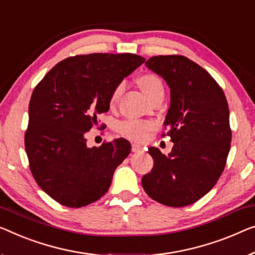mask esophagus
I'll return each instance as SVG.
<instances>
[{
    "instance_id": "esophagus-1",
    "label": "esophagus",
    "mask_w": 255,
    "mask_h": 255,
    "mask_svg": "<svg viewBox=\"0 0 255 255\" xmlns=\"http://www.w3.org/2000/svg\"><path fill=\"white\" fill-rule=\"evenodd\" d=\"M143 150V147L140 146V145H138V144H136V143H132L131 144V151L132 152H139V151H142Z\"/></svg>"
}]
</instances>
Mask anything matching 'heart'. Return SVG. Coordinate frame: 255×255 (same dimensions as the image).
Here are the masks:
<instances>
[{"mask_svg": "<svg viewBox=\"0 0 255 255\" xmlns=\"http://www.w3.org/2000/svg\"><path fill=\"white\" fill-rule=\"evenodd\" d=\"M140 90L143 91L144 95L149 98L150 101H153L155 97L164 96L165 95V87L162 83L161 79L158 75L152 73L142 74L136 80ZM123 86H118L117 88L112 91L111 97H110V104L111 106L115 105L118 100H119L121 93H123ZM152 127L150 123L146 121H138V120H125L119 125L118 130L123 136L130 139L140 140L146 136V132Z\"/></svg>", "mask_w": 255, "mask_h": 255, "instance_id": "heart-1", "label": "heart"}]
</instances>
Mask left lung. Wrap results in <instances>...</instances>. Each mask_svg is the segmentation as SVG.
<instances>
[{
  "label": "left lung",
  "instance_id": "8db88e82",
  "mask_svg": "<svg viewBox=\"0 0 255 255\" xmlns=\"http://www.w3.org/2000/svg\"><path fill=\"white\" fill-rule=\"evenodd\" d=\"M145 66L170 89L164 126L174 146L168 154L149 147L154 164L142 185L158 203L188 206L210 192L225 169L231 142L229 106L212 75L187 57L154 56Z\"/></svg>",
  "mask_w": 255,
  "mask_h": 255
}]
</instances>
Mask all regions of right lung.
<instances>
[{
	"label": "right lung",
	"instance_id": "obj_1",
	"mask_svg": "<svg viewBox=\"0 0 255 255\" xmlns=\"http://www.w3.org/2000/svg\"><path fill=\"white\" fill-rule=\"evenodd\" d=\"M144 62L134 54L70 57L33 90L25 149L36 183L57 203L79 208L108 192L130 143L117 138L88 147L86 134L109 111L112 91Z\"/></svg>",
	"mask_w": 255,
	"mask_h": 255
}]
</instances>
